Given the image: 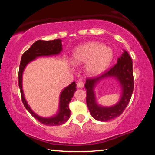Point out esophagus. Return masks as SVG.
Instances as JSON below:
<instances>
[{"instance_id":"obj_1","label":"esophagus","mask_w":155,"mask_h":155,"mask_svg":"<svg viewBox=\"0 0 155 155\" xmlns=\"http://www.w3.org/2000/svg\"><path fill=\"white\" fill-rule=\"evenodd\" d=\"M83 87H84V83L83 82H81V81H79V82L77 83V87L78 88L82 89V88H83Z\"/></svg>"}]
</instances>
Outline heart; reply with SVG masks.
I'll use <instances>...</instances> for the list:
<instances>
[{
  "instance_id": "heart-1",
  "label": "heart",
  "mask_w": 155,
  "mask_h": 155,
  "mask_svg": "<svg viewBox=\"0 0 155 155\" xmlns=\"http://www.w3.org/2000/svg\"><path fill=\"white\" fill-rule=\"evenodd\" d=\"M114 58V52L109 47L97 41H90L78 46L73 52L72 62L74 65H84L86 74L95 77L109 68Z\"/></svg>"
}]
</instances>
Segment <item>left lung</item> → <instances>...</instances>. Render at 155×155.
<instances>
[{"instance_id": "1", "label": "left lung", "mask_w": 155, "mask_h": 155, "mask_svg": "<svg viewBox=\"0 0 155 155\" xmlns=\"http://www.w3.org/2000/svg\"><path fill=\"white\" fill-rule=\"evenodd\" d=\"M123 51L117 60V64L111 70L101 77L85 81L87 105L91 116L98 121L107 122L119 117L124 111L132 96L134 87L133 61L127 51L124 49ZM108 78H115L119 82L121 89V96L114 106L104 107L97 102L95 88L101 80Z\"/></svg>"}]
</instances>
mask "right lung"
<instances>
[{
    "label": "right lung",
    "instance_id": "1",
    "mask_svg": "<svg viewBox=\"0 0 155 155\" xmlns=\"http://www.w3.org/2000/svg\"><path fill=\"white\" fill-rule=\"evenodd\" d=\"M62 40L60 39L51 40H38L33 44L29 48L22 54L18 74V85L20 90L21 97L22 103L27 111L38 120L41 124L46 126H58L64 124L70 117V110L69 109V103L71 101L74 94L77 91V84L72 82L69 85L62 90L59 95L58 110L55 114L50 117H42L34 112L30 106L28 105L25 98L22 86L23 72L27 65L40 57H51L59 55L63 50Z\"/></svg>",
    "mask_w": 155,
    "mask_h": 155
}]
</instances>
